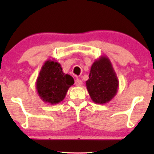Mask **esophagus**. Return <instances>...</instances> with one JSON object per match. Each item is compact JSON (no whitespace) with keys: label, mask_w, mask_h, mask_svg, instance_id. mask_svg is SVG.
Segmentation results:
<instances>
[{"label":"esophagus","mask_w":154,"mask_h":154,"mask_svg":"<svg viewBox=\"0 0 154 154\" xmlns=\"http://www.w3.org/2000/svg\"><path fill=\"white\" fill-rule=\"evenodd\" d=\"M75 85L78 87L81 86L82 85H83V83H82V81L80 80V79H77V80H75Z\"/></svg>","instance_id":"esophagus-1"}]
</instances>
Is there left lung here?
<instances>
[{"label": "left lung", "instance_id": "1", "mask_svg": "<svg viewBox=\"0 0 154 154\" xmlns=\"http://www.w3.org/2000/svg\"><path fill=\"white\" fill-rule=\"evenodd\" d=\"M88 77L86 82V88L93 102L105 104L116 95L119 86V79L106 56H101L94 60Z\"/></svg>", "mask_w": 154, "mask_h": 154}]
</instances>
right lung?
<instances>
[{
    "instance_id": "1",
    "label": "right lung",
    "mask_w": 154,
    "mask_h": 154,
    "mask_svg": "<svg viewBox=\"0 0 154 154\" xmlns=\"http://www.w3.org/2000/svg\"><path fill=\"white\" fill-rule=\"evenodd\" d=\"M74 83V78L63 73L58 62L48 60L38 74L35 88L38 95L45 103L54 105L64 100L68 88Z\"/></svg>"
}]
</instances>
